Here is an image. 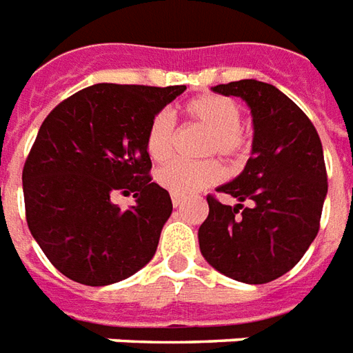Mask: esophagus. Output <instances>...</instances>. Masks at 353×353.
<instances>
[{"instance_id":"obj_1","label":"esophagus","mask_w":353,"mask_h":353,"mask_svg":"<svg viewBox=\"0 0 353 353\" xmlns=\"http://www.w3.org/2000/svg\"><path fill=\"white\" fill-rule=\"evenodd\" d=\"M171 199H172V205H174V207H181V205L184 203V197H181V196H172Z\"/></svg>"}]
</instances>
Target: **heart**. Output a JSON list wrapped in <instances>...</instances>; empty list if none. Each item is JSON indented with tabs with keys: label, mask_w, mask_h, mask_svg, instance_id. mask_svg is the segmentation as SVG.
<instances>
[{
	"label": "heart",
	"mask_w": 353,
	"mask_h": 353,
	"mask_svg": "<svg viewBox=\"0 0 353 353\" xmlns=\"http://www.w3.org/2000/svg\"><path fill=\"white\" fill-rule=\"evenodd\" d=\"M184 117L192 123L201 125L209 131L205 144V156L226 157L230 161H241L249 152V139L241 129V108L236 101L222 94H201L182 106ZM174 125L167 112H157L150 119L144 134V148L152 161L163 163L172 154ZM224 169L219 161L207 159L201 163L172 161L157 171L159 186L169 190L172 196L188 197L222 181Z\"/></svg>",
	"instance_id": "b5f03b06"
}]
</instances>
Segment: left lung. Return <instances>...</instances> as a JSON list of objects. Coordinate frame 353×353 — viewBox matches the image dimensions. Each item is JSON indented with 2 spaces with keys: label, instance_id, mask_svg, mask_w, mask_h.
<instances>
[{
  "label": "left lung",
  "instance_id": "1",
  "mask_svg": "<svg viewBox=\"0 0 353 353\" xmlns=\"http://www.w3.org/2000/svg\"><path fill=\"white\" fill-rule=\"evenodd\" d=\"M212 91L249 104L254 139L243 172L216 190L239 203L230 207L207 196L199 249L224 276L268 283L301 261L319 232L327 196L321 141L308 116L274 85L241 79Z\"/></svg>",
  "mask_w": 353,
  "mask_h": 353
}]
</instances>
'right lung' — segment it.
<instances>
[{
	"mask_svg": "<svg viewBox=\"0 0 353 353\" xmlns=\"http://www.w3.org/2000/svg\"><path fill=\"white\" fill-rule=\"evenodd\" d=\"M184 85L97 83L51 110L22 169L26 222L54 268L77 283L121 281L156 254L171 216L169 192L152 182L150 119ZM132 193L121 212L111 196Z\"/></svg>",
	"mask_w": 353,
	"mask_h": 353,
	"instance_id": "1",
	"label": "right lung"
}]
</instances>
